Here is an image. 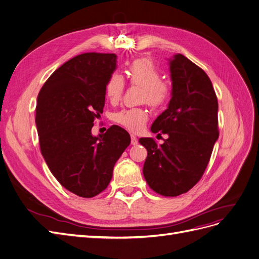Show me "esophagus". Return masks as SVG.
Returning <instances> with one entry per match:
<instances>
[{
    "label": "esophagus",
    "mask_w": 259,
    "mask_h": 259,
    "mask_svg": "<svg viewBox=\"0 0 259 259\" xmlns=\"http://www.w3.org/2000/svg\"><path fill=\"white\" fill-rule=\"evenodd\" d=\"M131 144L133 146H136L138 144V139H137L136 135H134V134H132V135H131Z\"/></svg>",
    "instance_id": "34e87169"
}]
</instances>
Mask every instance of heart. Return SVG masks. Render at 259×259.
<instances>
[{
	"instance_id": "1",
	"label": "heart",
	"mask_w": 259,
	"mask_h": 259,
	"mask_svg": "<svg viewBox=\"0 0 259 259\" xmlns=\"http://www.w3.org/2000/svg\"><path fill=\"white\" fill-rule=\"evenodd\" d=\"M127 77L133 85L142 88V101L153 108L163 107L170 97V87L162 80V74L148 59H137L128 65ZM125 81L118 73H112L105 84L106 96L111 103L121 100ZM114 121L130 131L138 132L144 127L148 112L142 108H125L113 115Z\"/></svg>"
}]
</instances>
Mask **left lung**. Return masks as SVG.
<instances>
[{"label": "left lung", "mask_w": 259, "mask_h": 259, "mask_svg": "<svg viewBox=\"0 0 259 259\" xmlns=\"http://www.w3.org/2000/svg\"><path fill=\"white\" fill-rule=\"evenodd\" d=\"M172 81L168 108L153 122L152 133L168 138L157 145L140 138L148 155L144 177L155 193L175 197L190 191L202 177L219 138V104L208 75L183 55L169 59ZM160 135V134H158Z\"/></svg>", "instance_id": "1"}]
</instances>
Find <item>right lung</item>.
I'll use <instances>...</instances> for the list:
<instances>
[{
    "label": "right lung",
    "instance_id": "add662e5",
    "mask_svg": "<svg viewBox=\"0 0 259 259\" xmlns=\"http://www.w3.org/2000/svg\"><path fill=\"white\" fill-rule=\"evenodd\" d=\"M117 67L114 53L87 52L55 70L37 96L36 127L41 154L59 183L91 198L108 186L113 167L130 144L118 125L92 135L105 106V84Z\"/></svg>",
    "mask_w": 259,
    "mask_h": 259
}]
</instances>
